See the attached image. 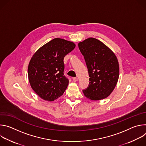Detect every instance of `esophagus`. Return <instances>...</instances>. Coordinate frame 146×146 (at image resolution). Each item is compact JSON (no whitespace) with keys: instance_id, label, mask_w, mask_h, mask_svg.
Segmentation results:
<instances>
[{"instance_id":"1","label":"esophagus","mask_w":146,"mask_h":146,"mask_svg":"<svg viewBox=\"0 0 146 146\" xmlns=\"http://www.w3.org/2000/svg\"><path fill=\"white\" fill-rule=\"evenodd\" d=\"M77 80H78V78L77 77H73V81L74 82H76V81H77Z\"/></svg>"}]
</instances>
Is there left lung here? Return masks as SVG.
I'll return each instance as SVG.
<instances>
[{"label": "left lung", "mask_w": 146, "mask_h": 146, "mask_svg": "<svg viewBox=\"0 0 146 146\" xmlns=\"http://www.w3.org/2000/svg\"><path fill=\"white\" fill-rule=\"evenodd\" d=\"M89 74V86L82 90L92 100L106 98L114 90L119 77V64L114 52L99 40L90 37L78 44Z\"/></svg>", "instance_id": "1"}]
</instances>
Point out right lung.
<instances>
[{
  "label": "right lung",
  "instance_id": "1",
  "mask_svg": "<svg viewBox=\"0 0 146 146\" xmlns=\"http://www.w3.org/2000/svg\"><path fill=\"white\" fill-rule=\"evenodd\" d=\"M75 47L72 41L55 38L40 47L32 57L28 69L29 81L41 99L51 102L64 93L69 80L64 74V58Z\"/></svg>",
  "mask_w": 146,
  "mask_h": 146
}]
</instances>
